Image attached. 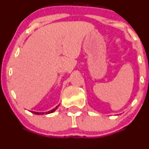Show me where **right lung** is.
Instances as JSON below:
<instances>
[{
    "instance_id": "obj_1",
    "label": "right lung",
    "mask_w": 149,
    "mask_h": 149,
    "mask_svg": "<svg viewBox=\"0 0 149 149\" xmlns=\"http://www.w3.org/2000/svg\"><path fill=\"white\" fill-rule=\"evenodd\" d=\"M58 107H59V105H58V106H57L56 107V108L53 109H52V110H51V111H46V112H37V111H31V112L33 113V114H38V115H40V114H51V113L54 112V111H55L57 109H58Z\"/></svg>"
}]
</instances>
